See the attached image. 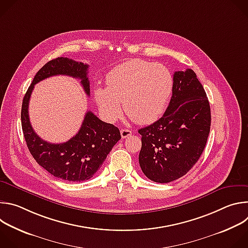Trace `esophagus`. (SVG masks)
Returning a JSON list of instances; mask_svg holds the SVG:
<instances>
[{
  "instance_id": "esophagus-1",
  "label": "esophagus",
  "mask_w": 248,
  "mask_h": 248,
  "mask_svg": "<svg viewBox=\"0 0 248 248\" xmlns=\"http://www.w3.org/2000/svg\"><path fill=\"white\" fill-rule=\"evenodd\" d=\"M132 134L131 130L129 129H126V128H122L121 129V135H122V138H126L128 136H130Z\"/></svg>"
}]
</instances>
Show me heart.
I'll use <instances>...</instances> for the list:
<instances>
[{
    "label": "heart",
    "mask_w": 248,
    "mask_h": 248,
    "mask_svg": "<svg viewBox=\"0 0 248 248\" xmlns=\"http://www.w3.org/2000/svg\"><path fill=\"white\" fill-rule=\"evenodd\" d=\"M107 87L97 86L94 98L106 121L116 122L124 112L139 124H151L165 112L173 80L161 63L131 60L111 69L106 77Z\"/></svg>",
    "instance_id": "b5f03b06"
}]
</instances>
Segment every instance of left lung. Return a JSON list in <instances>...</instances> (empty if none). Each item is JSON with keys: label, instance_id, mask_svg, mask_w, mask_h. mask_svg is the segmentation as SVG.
<instances>
[{"label": "left lung", "instance_id": "obj_1", "mask_svg": "<svg viewBox=\"0 0 248 248\" xmlns=\"http://www.w3.org/2000/svg\"><path fill=\"white\" fill-rule=\"evenodd\" d=\"M211 111L196 74L173 75L172 95L163 117L140 128L139 165L147 178L167 184L185 175L200 158L210 132Z\"/></svg>", "mask_w": 248, "mask_h": 248}]
</instances>
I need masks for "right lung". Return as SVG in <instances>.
Masks as SVG:
<instances>
[{"mask_svg":"<svg viewBox=\"0 0 248 248\" xmlns=\"http://www.w3.org/2000/svg\"><path fill=\"white\" fill-rule=\"evenodd\" d=\"M88 64L68 58H57L41 67L28 87L21 107V126L26 145L36 162L52 175L67 182L91 179L106 157L121 139L117 126L99 120L91 111L85 114L78 132L66 142L49 143L31 126L28 105L34 85L54 76H68L80 79L85 93L90 95Z\"/></svg>","mask_w":248,"mask_h":248,"instance_id":"add662e5","label":"right lung"}]
</instances>
